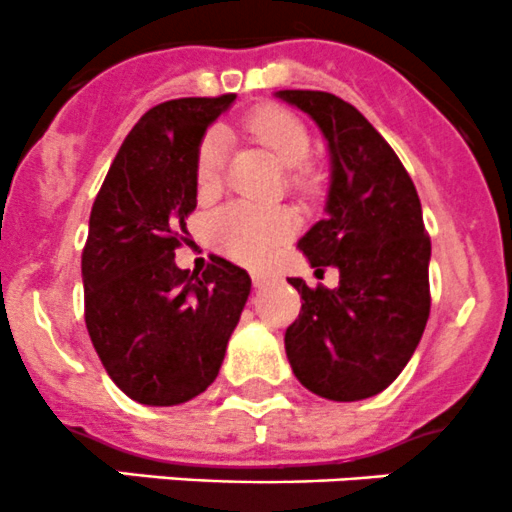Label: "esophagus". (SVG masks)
I'll return each mask as SVG.
<instances>
[{"label":"esophagus","instance_id":"1","mask_svg":"<svg viewBox=\"0 0 512 512\" xmlns=\"http://www.w3.org/2000/svg\"><path fill=\"white\" fill-rule=\"evenodd\" d=\"M273 278H276V273H271V271H251V281H254V286H266L268 281H273Z\"/></svg>","mask_w":512,"mask_h":512}]
</instances>
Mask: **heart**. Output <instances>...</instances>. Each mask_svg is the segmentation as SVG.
<instances>
[{
    "mask_svg": "<svg viewBox=\"0 0 512 512\" xmlns=\"http://www.w3.org/2000/svg\"><path fill=\"white\" fill-rule=\"evenodd\" d=\"M246 129L261 141L283 166H288V184L301 194L316 189V174L306 164L311 156V131L301 119L281 106H261L246 119ZM226 164V134L206 131L194 159V179L199 191H214L221 184ZM296 219L283 206H261L234 201L216 211L211 219V239L221 254L241 263H261L278 244L291 239Z\"/></svg>",
    "mask_w": 512,
    "mask_h": 512,
    "instance_id": "obj_1",
    "label": "heart"
}]
</instances>
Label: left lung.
Masks as SVG:
<instances>
[{
  "label": "left lung",
  "instance_id": "obj_1",
  "mask_svg": "<svg viewBox=\"0 0 512 512\" xmlns=\"http://www.w3.org/2000/svg\"><path fill=\"white\" fill-rule=\"evenodd\" d=\"M306 111L331 151L326 219L298 241L316 276L338 268V286L288 278L301 313L286 328L298 381L328 401H363L391 386L426 331L430 239L411 176L353 104L328 91H276Z\"/></svg>",
  "mask_w": 512,
  "mask_h": 512
}]
</instances>
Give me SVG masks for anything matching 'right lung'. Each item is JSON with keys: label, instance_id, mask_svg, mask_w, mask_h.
<instances>
[{"label": "right lung", "instance_id": "right-lung-1", "mask_svg": "<svg viewBox=\"0 0 512 512\" xmlns=\"http://www.w3.org/2000/svg\"><path fill=\"white\" fill-rule=\"evenodd\" d=\"M236 94L171 99L146 111L96 194L82 254L84 321L111 381L144 406H179L219 376L251 278L211 256L176 266L196 209L194 159Z\"/></svg>", "mask_w": 512, "mask_h": 512}]
</instances>
